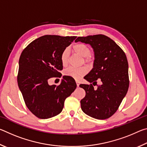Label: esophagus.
<instances>
[{
    "mask_svg": "<svg viewBox=\"0 0 147 147\" xmlns=\"http://www.w3.org/2000/svg\"><path fill=\"white\" fill-rule=\"evenodd\" d=\"M76 85H77V86L78 87H79V85H80V82L78 81V80H76Z\"/></svg>",
    "mask_w": 147,
    "mask_h": 147,
    "instance_id": "34e87169",
    "label": "esophagus"
}]
</instances>
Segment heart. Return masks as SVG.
Wrapping results in <instances>:
<instances>
[{
	"label": "heart",
	"instance_id": "obj_1",
	"mask_svg": "<svg viewBox=\"0 0 147 147\" xmlns=\"http://www.w3.org/2000/svg\"><path fill=\"white\" fill-rule=\"evenodd\" d=\"M73 50L79 55L85 58L86 61L89 60V55L91 54V50L89 47L83 43H78L74 45L73 46ZM69 56V49H65L60 55V60L61 65L63 67L67 66L68 63ZM88 71V69L85 66L80 67H69L66 69L64 72V74L65 76L72 77L74 79H78L81 76L86 74Z\"/></svg>",
	"mask_w": 147,
	"mask_h": 147
}]
</instances>
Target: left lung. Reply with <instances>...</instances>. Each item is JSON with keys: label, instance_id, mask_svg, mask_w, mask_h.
<instances>
[{"label": "left lung", "instance_id": "1", "mask_svg": "<svg viewBox=\"0 0 147 147\" xmlns=\"http://www.w3.org/2000/svg\"><path fill=\"white\" fill-rule=\"evenodd\" d=\"M90 45L94 55L93 67L84 76L92 84L80 85L86 91L85 97L80 101L81 108L91 117L106 119L116 112L127 93L129 77L126 54L115 41L102 34L78 37L75 40ZM97 79L101 81V85L94 89Z\"/></svg>", "mask_w": 147, "mask_h": 147}]
</instances>
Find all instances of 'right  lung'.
<instances>
[{
	"label": "right lung",
	"instance_id": "add662e5",
	"mask_svg": "<svg viewBox=\"0 0 147 147\" xmlns=\"http://www.w3.org/2000/svg\"><path fill=\"white\" fill-rule=\"evenodd\" d=\"M76 36L45 35L31 42L22 52L19 61L17 82L29 110L39 119L58 115L64 102L76 88L73 78L63 76L59 86L49 80L59 77L63 69L60 55Z\"/></svg>",
	"mask_w": 147,
	"mask_h": 147
}]
</instances>
